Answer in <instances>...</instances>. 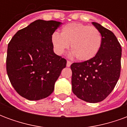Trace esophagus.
I'll use <instances>...</instances> for the list:
<instances>
[{"mask_svg": "<svg viewBox=\"0 0 127 127\" xmlns=\"http://www.w3.org/2000/svg\"><path fill=\"white\" fill-rule=\"evenodd\" d=\"M71 64H72L71 62H70V61H67V62H66V66H67V67H69V66L71 65Z\"/></svg>", "mask_w": 127, "mask_h": 127, "instance_id": "34e87169", "label": "esophagus"}]
</instances>
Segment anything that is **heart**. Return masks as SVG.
Returning a JSON list of instances; mask_svg holds the SVG:
<instances>
[{"instance_id": "obj_1", "label": "heart", "mask_w": 127, "mask_h": 127, "mask_svg": "<svg viewBox=\"0 0 127 127\" xmlns=\"http://www.w3.org/2000/svg\"><path fill=\"white\" fill-rule=\"evenodd\" d=\"M103 37L96 27L82 23L66 24L61 30V34L54 32L51 36L54 50L62 55L71 44V56H76L78 61H87L93 58L99 52Z\"/></svg>"}]
</instances>
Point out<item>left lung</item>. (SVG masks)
Returning <instances> with one entry per match:
<instances>
[{
  "label": "left lung",
  "mask_w": 127,
  "mask_h": 127,
  "mask_svg": "<svg viewBox=\"0 0 127 127\" xmlns=\"http://www.w3.org/2000/svg\"><path fill=\"white\" fill-rule=\"evenodd\" d=\"M92 24L101 32L102 45L93 58L71 65L72 91L83 101L98 103L112 93L120 77L122 48L112 31Z\"/></svg>",
  "instance_id": "1"
}]
</instances>
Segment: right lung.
<instances>
[{
    "label": "right lung",
    "instance_id": "obj_1",
    "mask_svg": "<svg viewBox=\"0 0 127 127\" xmlns=\"http://www.w3.org/2000/svg\"><path fill=\"white\" fill-rule=\"evenodd\" d=\"M61 22L37 20L18 31L8 44L6 66L16 92L30 101L50 96L66 61L54 52L51 36Z\"/></svg>",
    "mask_w": 127,
    "mask_h": 127
}]
</instances>
